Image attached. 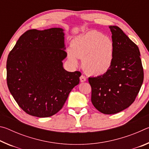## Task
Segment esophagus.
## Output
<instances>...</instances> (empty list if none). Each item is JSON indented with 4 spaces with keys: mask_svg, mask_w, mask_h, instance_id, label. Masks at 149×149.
<instances>
[{
    "mask_svg": "<svg viewBox=\"0 0 149 149\" xmlns=\"http://www.w3.org/2000/svg\"><path fill=\"white\" fill-rule=\"evenodd\" d=\"M86 80H87L86 77H85L84 75H81V77H80V81L81 82H85V81H86Z\"/></svg>",
    "mask_w": 149,
    "mask_h": 149,
    "instance_id": "obj_1",
    "label": "esophagus"
}]
</instances>
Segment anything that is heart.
I'll return each instance as SVG.
<instances>
[{
	"mask_svg": "<svg viewBox=\"0 0 149 149\" xmlns=\"http://www.w3.org/2000/svg\"><path fill=\"white\" fill-rule=\"evenodd\" d=\"M71 49H68V58L72 64H78L82 58L83 68L93 75H102L112 67L114 45L112 39L102 33L92 30L72 40Z\"/></svg>",
	"mask_w": 149,
	"mask_h": 149,
	"instance_id": "obj_1",
	"label": "heart"
}]
</instances>
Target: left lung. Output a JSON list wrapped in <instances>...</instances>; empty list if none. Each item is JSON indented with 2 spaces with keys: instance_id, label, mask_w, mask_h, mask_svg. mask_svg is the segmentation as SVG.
<instances>
[{
  "instance_id": "8db88e82",
  "label": "left lung",
  "mask_w": 149,
  "mask_h": 149,
  "mask_svg": "<svg viewBox=\"0 0 149 149\" xmlns=\"http://www.w3.org/2000/svg\"><path fill=\"white\" fill-rule=\"evenodd\" d=\"M114 45L112 67L105 74L89 77L91 102L104 114H116L135 101L144 79L137 45L119 27L109 26Z\"/></svg>"
}]
</instances>
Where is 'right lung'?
Returning <instances> with one entry per match:
<instances>
[{"instance_id": "1", "label": "right lung", "mask_w": 149, "mask_h": 149, "mask_svg": "<svg viewBox=\"0 0 149 149\" xmlns=\"http://www.w3.org/2000/svg\"><path fill=\"white\" fill-rule=\"evenodd\" d=\"M62 28L30 29L10 52L6 80L10 92L25 112L50 117L62 109L69 93L79 84L80 72H67Z\"/></svg>"}]
</instances>
